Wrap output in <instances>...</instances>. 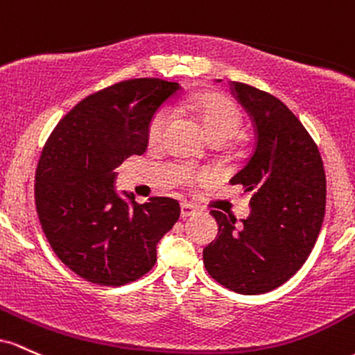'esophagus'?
Here are the masks:
<instances>
[{
    "instance_id": "esophagus-1",
    "label": "esophagus",
    "mask_w": 355,
    "mask_h": 355,
    "mask_svg": "<svg viewBox=\"0 0 355 355\" xmlns=\"http://www.w3.org/2000/svg\"><path fill=\"white\" fill-rule=\"evenodd\" d=\"M194 213H196V208H194L193 205H189V202H181V216L182 218H188Z\"/></svg>"
}]
</instances>
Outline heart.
I'll return each instance as SVG.
<instances>
[{
    "label": "heart",
    "mask_w": 355,
    "mask_h": 355,
    "mask_svg": "<svg viewBox=\"0 0 355 355\" xmlns=\"http://www.w3.org/2000/svg\"><path fill=\"white\" fill-rule=\"evenodd\" d=\"M178 107L181 112L193 115L201 122L202 129L213 144H225V142L233 141L240 134L243 125L241 112L225 95L205 92V94H196L184 98L179 102ZM167 124H169V112L159 110L147 129V137H149L150 144L161 142ZM176 178L182 184L191 186L201 181L205 174L198 173L188 166H181L176 169Z\"/></svg>",
    "instance_id": "obj_1"
}]
</instances>
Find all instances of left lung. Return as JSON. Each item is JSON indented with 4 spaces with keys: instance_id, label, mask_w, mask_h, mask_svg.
<instances>
[{
    "instance_id": "left-lung-1",
    "label": "left lung",
    "mask_w": 355,
    "mask_h": 355,
    "mask_svg": "<svg viewBox=\"0 0 355 355\" xmlns=\"http://www.w3.org/2000/svg\"><path fill=\"white\" fill-rule=\"evenodd\" d=\"M231 92L250 114L254 149L231 184L250 194L243 225L213 209L218 236L202 250L211 278L243 295L275 290L312 252L325 214L327 181L312 135L284 102L241 82Z\"/></svg>"
}]
</instances>
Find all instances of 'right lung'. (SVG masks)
<instances>
[{
	"label": "right lung",
	"mask_w": 355,
	"mask_h": 355,
	"mask_svg": "<svg viewBox=\"0 0 355 355\" xmlns=\"http://www.w3.org/2000/svg\"><path fill=\"white\" fill-rule=\"evenodd\" d=\"M179 90L161 78L114 83L78 102L46 139L35 174L38 220L53 253L83 280L121 286L144 277L179 220L176 199L139 205L114 189L115 169L146 153L154 114Z\"/></svg>",
	"instance_id": "obj_1"
}]
</instances>
